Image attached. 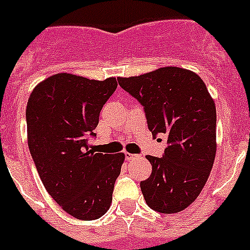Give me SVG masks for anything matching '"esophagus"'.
Segmentation results:
<instances>
[{
	"label": "esophagus",
	"mask_w": 250,
	"mask_h": 250,
	"mask_svg": "<svg viewBox=\"0 0 250 250\" xmlns=\"http://www.w3.org/2000/svg\"><path fill=\"white\" fill-rule=\"evenodd\" d=\"M125 160H133L134 158L137 157V155H134V154H130V153H125Z\"/></svg>",
	"instance_id": "1"
}]
</instances>
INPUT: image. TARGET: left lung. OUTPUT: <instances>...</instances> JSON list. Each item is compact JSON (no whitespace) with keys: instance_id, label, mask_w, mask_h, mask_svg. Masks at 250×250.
Masks as SVG:
<instances>
[{"instance_id":"left-lung-1","label":"left lung","mask_w":250,"mask_h":250,"mask_svg":"<svg viewBox=\"0 0 250 250\" xmlns=\"http://www.w3.org/2000/svg\"><path fill=\"white\" fill-rule=\"evenodd\" d=\"M118 83L143 104L154 136H167L163 158L146 157L151 174L141 181L146 202L160 213L188 208L204 188L217 150L216 106L206 85L178 66L118 78Z\"/></svg>"}]
</instances>
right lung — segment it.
Returning <instances> with one entry per match:
<instances>
[{"mask_svg":"<svg viewBox=\"0 0 250 250\" xmlns=\"http://www.w3.org/2000/svg\"><path fill=\"white\" fill-rule=\"evenodd\" d=\"M116 87V78L100 81L60 72L39 83L28 99V146L42 183L78 220L106 213L125 162L123 153L88 149L87 138L95 136L100 112Z\"/></svg>","mask_w":250,"mask_h":250,"instance_id":"1","label":"right lung"}]
</instances>
